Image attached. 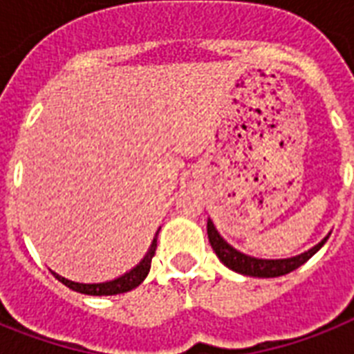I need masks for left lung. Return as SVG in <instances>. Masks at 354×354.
<instances>
[{
  "label": "left lung",
  "mask_w": 354,
  "mask_h": 354,
  "mask_svg": "<svg viewBox=\"0 0 354 354\" xmlns=\"http://www.w3.org/2000/svg\"><path fill=\"white\" fill-rule=\"evenodd\" d=\"M330 235V233H329ZM329 235L325 236L324 241L318 242L316 246L310 248L308 252L299 253L296 257L288 259H257L250 257L246 253L239 252L232 244H227L221 236V233L216 232L215 224L207 221V236H209L211 248L215 250L216 257L221 259L222 263L226 264L227 268L236 272V274L250 275V277H279V275L290 274L292 270L299 268L301 264H305L308 259L313 257L314 253L318 252L319 248L324 246Z\"/></svg>",
  "instance_id": "left-lung-1"
}]
</instances>
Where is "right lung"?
Listing matches in <instances>:
<instances>
[{"mask_svg": "<svg viewBox=\"0 0 354 354\" xmlns=\"http://www.w3.org/2000/svg\"><path fill=\"white\" fill-rule=\"evenodd\" d=\"M156 246H158V233H156L154 241L150 244L149 252L141 259V263L138 266H133L130 272H127L124 275L118 277V279L113 281H106V283H75V281H69L62 275H58L53 272V275L57 277L62 285H66L68 288L75 292H80V294H88V296H115V294H122V292H128L139 286L143 283V279L149 275L150 272V263H152V257H154L156 253Z\"/></svg>", "mask_w": 354, "mask_h": 354, "instance_id": "1", "label": "right lung"}]
</instances>
